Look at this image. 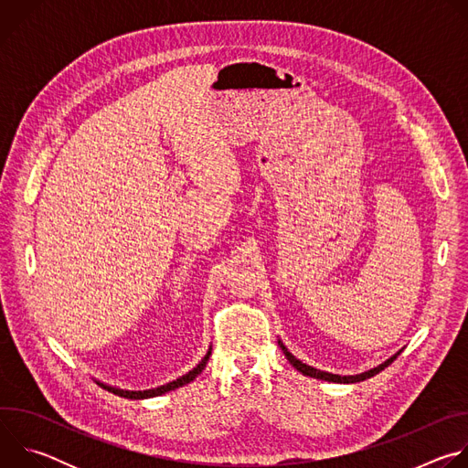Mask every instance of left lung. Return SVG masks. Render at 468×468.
<instances>
[{
    "mask_svg": "<svg viewBox=\"0 0 468 468\" xmlns=\"http://www.w3.org/2000/svg\"><path fill=\"white\" fill-rule=\"evenodd\" d=\"M278 345H280L282 352L285 354V357L289 359V363H291L298 372H302L303 376H309V378H316V379H324V381H333V383H357V381H363V379H367V378H372V376H376L378 372H381L385 367H388V365L399 356V352H402V350H399L398 354H394L392 357H388L387 361H383L381 365H378V367H374V368H370V370H367V372H361V374H356V376H339V374L324 372V370H318V368H313V367L302 363L300 359H296V357L287 350V346H285L282 341H278Z\"/></svg>",
    "mask_w": 468,
    "mask_h": 468,
    "instance_id": "1",
    "label": "left lung"
}]
</instances>
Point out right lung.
Returning <instances> with one entry per match:
<instances>
[{"instance_id":"1","label":"right lung","mask_w":468,"mask_h":468,"mask_svg":"<svg viewBox=\"0 0 468 468\" xmlns=\"http://www.w3.org/2000/svg\"><path fill=\"white\" fill-rule=\"evenodd\" d=\"M211 350H213V348H209V352L204 356V359L199 361V363H197V365H196V367H194L190 372H186L185 376H181V378H177V379H174V381H170V383H166V385L155 387V388H146V390H125V388H118V387H111V385H105V383H101V381H98V383H100L103 388H107V390H111V392L118 394V396L129 398V399H144V398L161 396V394H165V392H170V390H174V388H179V387H183V385H186V383L194 381L197 374H202V370L206 368V365H207V361H209Z\"/></svg>"}]
</instances>
